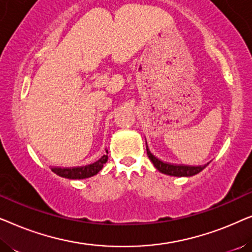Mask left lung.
<instances>
[{
	"mask_svg": "<svg viewBox=\"0 0 252 252\" xmlns=\"http://www.w3.org/2000/svg\"><path fill=\"white\" fill-rule=\"evenodd\" d=\"M147 155L158 171L164 174L174 175V177H191V175L197 174L202 170H204L206 165H208L205 164V165H202V166H190V165H177V164L166 163V161L158 159L156 156H154V155L150 153V150L148 149V146H147Z\"/></svg>",
	"mask_w": 252,
	"mask_h": 252,
	"instance_id": "obj_1",
	"label": "left lung"
}]
</instances>
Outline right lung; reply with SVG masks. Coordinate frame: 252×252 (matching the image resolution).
<instances>
[{
	"mask_svg": "<svg viewBox=\"0 0 252 252\" xmlns=\"http://www.w3.org/2000/svg\"><path fill=\"white\" fill-rule=\"evenodd\" d=\"M108 154V150H106ZM108 161V155H103L101 159H98L95 163L86 165V166H78V167H51V171L54 173L63 178L67 179H86L91 178L93 175L97 174L102 170L103 165Z\"/></svg>",
	"mask_w": 252,
	"mask_h": 252,
	"instance_id": "obj_1",
	"label": "right lung"
}]
</instances>
